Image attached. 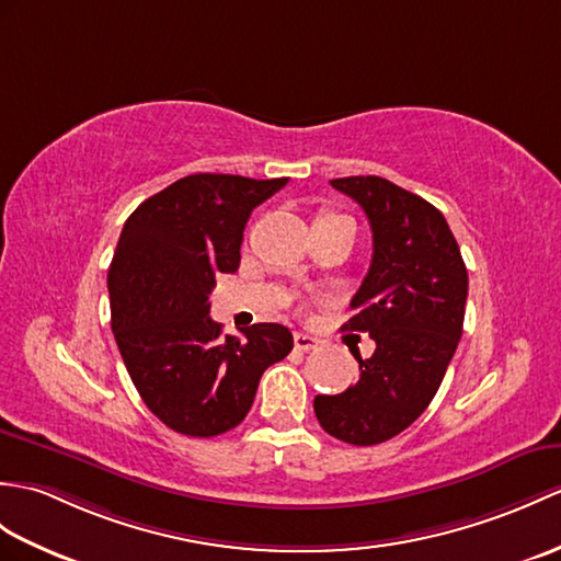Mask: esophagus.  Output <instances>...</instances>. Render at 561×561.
I'll list each match as a JSON object with an SVG mask.
<instances>
[{"instance_id": "obj_1", "label": "esophagus", "mask_w": 561, "mask_h": 561, "mask_svg": "<svg viewBox=\"0 0 561 561\" xmlns=\"http://www.w3.org/2000/svg\"><path fill=\"white\" fill-rule=\"evenodd\" d=\"M294 346H296L298 351H312V348L320 346V342L316 340V336L304 334V332H296V334H294Z\"/></svg>"}]
</instances>
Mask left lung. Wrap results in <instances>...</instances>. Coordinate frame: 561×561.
<instances>
[{
  "mask_svg": "<svg viewBox=\"0 0 561 561\" xmlns=\"http://www.w3.org/2000/svg\"><path fill=\"white\" fill-rule=\"evenodd\" d=\"M330 184L354 198L373 229V260L351 298V332H368L375 354L358 358V382L312 401L324 433L356 447L407 430L433 401L463 332L468 272L435 205L382 176Z\"/></svg>",
  "mask_w": 561,
  "mask_h": 561,
  "instance_id": "obj_1",
  "label": "left lung"
}]
</instances>
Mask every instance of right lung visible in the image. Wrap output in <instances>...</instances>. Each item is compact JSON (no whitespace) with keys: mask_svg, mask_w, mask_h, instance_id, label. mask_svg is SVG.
<instances>
[{"mask_svg":"<svg viewBox=\"0 0 561 561\" xmlns=\"http://www.w3.org/2000/svg\"><path fill=\"white\" fill-rule=\"evenodd\" d=\"M286 181L191 174L142 201L122 229L107 272L112 332L140 399L174 433L237 427L260 377L294 348L284 324L221 336L210 318L215 277L239 270L253 207Z\"/></svg>","mask_w":561,"mask_h":561,"instance_id":"obj_1","label":"right lung"}]
</instances>
